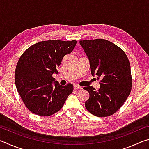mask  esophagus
Listing matches in <instances>:
<instances>
[{
    "mask_svg": "<svg viewBox=\"0 0 149 149\" xmlns=\"http://www.w3.org/2000/svg\"><path fill=\"white\" fill-rule=\"evenodd\" d=\"M74 87V89H76V90H79L82 89V87L79 86V85H75Z\"/></svg>",
    "mask_w": 149,
    "mask_h": 149,
    "instance_id": "obj_1",
    "label": "esophagus"
}]
</instances>
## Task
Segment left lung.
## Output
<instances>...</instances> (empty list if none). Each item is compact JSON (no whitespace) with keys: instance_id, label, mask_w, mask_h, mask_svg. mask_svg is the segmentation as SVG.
<instances>
[{"instance_id":"1","label":"left lung","mask_w":149,"mask_h":149,"mask_svg":"<svg viewBox=\"0 0 149 149\" xmlns=\"http://www.w3.org/2000/svg\"><path fill=\"white\" fill-rule=\"evenodd\" d=\"M89 60L91 73L97 75L100 89L84 87L89 93L85 103L91 114L98 117L114 114L130 95L132 77L129 60L124 51L105 39L79 41Z\"/></svg>"}]
</instances>
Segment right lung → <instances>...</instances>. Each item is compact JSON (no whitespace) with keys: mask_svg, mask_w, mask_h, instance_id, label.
Here are the masks:
<instances>
[{"mask_svg":"<svg viewBox=\"0 0 149 149\" xmlns=\"http://www.w3.org/2000/svg\"><path fill=\"white\" fill-rule=\"evenodd\" d=\"M76 43L75 40L41 41L29 47L20 56L15 71V83L30 112L49 116L62 108L74 86L72 84L60 85L52 74L58 73L56 68L63 58L74 50Z\"/></svg>","mask_w":149,"mask_h":149,"instance_id":"obj_1","label":"right lung"}]
</instances>
